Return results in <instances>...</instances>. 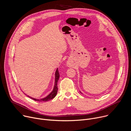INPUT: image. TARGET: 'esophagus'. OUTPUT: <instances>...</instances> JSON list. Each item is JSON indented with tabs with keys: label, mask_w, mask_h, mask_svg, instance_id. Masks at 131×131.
<instances>
[{
	"label": "esophagus",
	"mask_w": 131,
	"mask_h": 131,
	"mask_svg": "<svg viewBox=\"0 0 131 131\" xmlns=\"http://www.w3.org/2000/svg\"><path fill=\"white\" fill-rule=\"evenodd\" d=\"M67 66H70V64H69L68 63L67 64Z\"/></svg>",
	"instance_id": "obj_1"
}]
</instances>
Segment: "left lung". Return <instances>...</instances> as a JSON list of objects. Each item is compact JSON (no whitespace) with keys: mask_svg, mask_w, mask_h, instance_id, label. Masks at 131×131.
Segmentation results:
<instances>
[{"mask_svg":"<svg viewBox=\"0 0 131 131\" xmlns=\"http://www.w3.org/2000/svg\"><path fill=\"white\" fill-rule=\"evenodd\" d=\"M80 92V93H81V92Z\"/></svg>","mask_w":131,"mask_h":131,"instance_id":"left-lung-1","label":"left lung"}]
</instances>
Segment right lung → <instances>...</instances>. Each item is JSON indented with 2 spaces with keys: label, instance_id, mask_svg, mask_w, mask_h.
Instances as JSON below:
<instances>
[{
  "label": "right lung",
  "instance_id": "1",
  "mask_svg": "<svg viewBox=\"0 0 131 131\" xmlns=\"http://www.w3.org/2000/svg\"><path fill=\"white\" fill-rule=\"evenodd\" d=\"M59 77H60V74H59V71H58V68H57V70H56V71L55 72V82H54V87H53V89L52 91L46 97L38 99H35V98H32V97H31L29 96H28V97H29V98H31L32 99L34 100L35 101H39V102L48 101L52 99L53 98H54L56 96V95L57 94V92H58V87H57V83H58V80L59 79ZM25 95H26V94H25Z\"/></svg>",
  "mask_w": 131,
  "mask_h": 131
}]
</instances>
